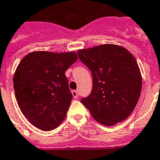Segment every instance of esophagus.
Wrapping results in <instances>:
<instances>
[{"label":"esophagus","mask_w":160,"mask_h":160,"mask_svg":"<svg viewBox=\"0 0 160 160\" xmlns=\"http://www.w3.org/2000/svg\"><path fill=\"white\" fill-rule=\"evenodd\" d=\"M72 95L74 99H78V92L77 91H72Z\"/></svg>","instance_id":"1"}]
</instances>
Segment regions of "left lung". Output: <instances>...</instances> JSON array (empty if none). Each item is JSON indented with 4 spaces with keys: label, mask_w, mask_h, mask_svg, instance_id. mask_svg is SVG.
<instances>
[{
    "label": "left lung",
    "mask_w": 160,
    "mask_h": 160,
    "mask_svg": "<svg viewBox=\"0 0 160 160\" xmlns=\"http://www.w3.org/2000/svg\"><path fill=\"white\" fill-rule=\"evenodd\" d=\"M78 54L93 80L92 92L82 98V104L105 126L126 119L142 92V75L134 56L124 47L113 44L79 50Z\"/></svg>",
    "instance_id": "8db88e82"
}]
</instances>
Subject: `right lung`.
Wrapping results in <instances>:
<instances>
[{"label": "right lung", "mask_w": 160, "mask_h": 160, "mask_svg": "<svg viewBox=\"0 0 160 160\" xmlns=\"http://www.w3.org/2000/svg\"><path fill=\"white\" fill-rule=\"evenodd\" d=\"M77 59L75 52L34 51L18 65L13 78L17 102L36 128L53 130L65 118L72 95L64 73Z\"/></svg>", "instance_id": "obj_1"}]
</instances>
